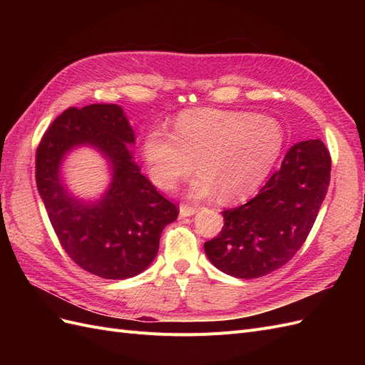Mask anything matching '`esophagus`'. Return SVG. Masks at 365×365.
I'll return each instance as SVG.
<instances>
[{"label": "esophagus", "instance_id": "34e87169", "mask_svg": "<svg viewBox=\"0 0 365 365\" xmlns=\"http://www.w3.org/2000/svg\"><path fill=\"white\" fill-rule=\"evenodd\" d=\"M197 210H200V207L196 205H189V204H181L180 205V216L181 217H187V216H193Z\"/></svg>", "mask_w": 365, "mask_h": 365}]
</instances>
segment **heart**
Masks as SVG:
<instances>
[{
	"mask_svg": "<svg viewBox=\"0 0 365 365\" xmlns=\"http://www.w3.org/2000/svg\"><path fill=\"white\" fill-rule=\"evenodd\" d=\"M284 146L277 120L242 111L192 109L178 115L173 134L152 129L143 141V157L152 181L170 190L195 170L190 195L224 201L250 196L267 180Z\"/></svg>",
	"mask_w": 365,
	"mask_h": 365,
	"instance_id": "obj_1",
	"label": "heart"
}]
</instances>
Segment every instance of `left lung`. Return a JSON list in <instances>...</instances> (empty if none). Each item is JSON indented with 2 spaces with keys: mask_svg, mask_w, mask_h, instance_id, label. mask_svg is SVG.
Here are the masks:
<instances>
[{
  "mask_svg": "<svg viewBox=\"0 0 365 365\" xmlns=\"http://www.w3.org/2000/svg\"><path fill=\"white\" fill-rule=\"evenodd\" d=\"M330 165L322 140L294 145L252 200L222 212V231L204 244L208 260L237 279H257L282 268L312 230L327 193Z\"/></svg>",
  "mask_w": 365,
  "mask_h": 365,
  "instance_id": "left-lung-1",
  "label": "left lung"
}]
</instances>
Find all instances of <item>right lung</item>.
Returning <instances> with one entry per match:
<instances>
[{"label": "right lung", "mask_w": 365, "mask_h": 365, "mask_svg": "<svg viewBox=\"0 0 365 365\" xmlns=\"http://www.w3.org/2000/svg\"><path fill=\"white\" fill-rule=\"evenodd\" d=\"M135 135L118 105L68 108L43 134L36 150V185L62 248L79 267L108 280L129 279L155 259L176 208L132 160ZM91 145L110 163L113 180L96 202L69 193L60 178L64 155Z\"/></svg>", "instance_id": "right-lung-1"}]
</instances>
